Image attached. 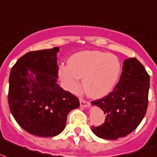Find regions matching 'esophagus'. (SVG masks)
<instances>
[{
    "label": "esophagus",
    "instance_id": "1",
    "mask_svg": "<svg viewBox=\"0 0 157 157\" xmlns=\"http://www.w3.org/2000/svg\"><path fill=\"white\" fill-rule=\"evenodd\" d=\"M80 105H81V107L82 108H88L90 107V104L89 101H86L83 99H80Z\"/></svg>",
    "mask_w": 157,
    "mask_h": 157
}]
</instances>
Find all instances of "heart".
I'll list each match as a JSON object with an SVG mask.
<instances>
[{"instance_id": "heart-1", "label": "heart", "mask_w": 157, "mask_h": 157, "mask_svg": "<svg viewBox=\"0 0 157 157\" xmlns=\"http://www.w3.org/2000/svg\"><path fill=\"white\" fill-rule=\"evenodd\" d=\"M121 72L118 57L100 51L76 52L68 60V66H61L58 75L67 90H78L80 78L87 95L104 97L113 89Z\"/></svg>"}]
</instances>
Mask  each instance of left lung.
<instances>
[{
	"label": "left lung",
	"mask_w": 157,
	"mask_h": 157,
	"mask_svg": "<svg viewBox=\"0 0 157 157\" xmlns=\"http://www.w3.org/2000/svg\"><path fill=\"white\" fill-rule=\"evenodd\" d=\"M150 76L135 57L124 62L123 72L113 91L92 101L106 114L105 123L92 126V132L103 139L125 137L137 128L144 118L148 105Z\"/></svg>",
	"instance_id": "8db88e82"
}]
</instances>
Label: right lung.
I'll return each instance as SVG.
<instances>
[{
	"instance_id": "right-lung-1",
	"label": "right lung",
	"mask_w": 157,
	"mask_h": 157,
	"mask_svg": "<svg viewBox=\"0 0 157 157\" xmlns=\"http://www.w3.org/2000/svg\"><path fill=\"white\" fill-rule=\"evenodd\" d=\"M59 48L27 52L13 66L9 78L10 110L18 124L38 137H54L65 128L78 98L57 83Z\"/></svg>"
}]
</instances>
